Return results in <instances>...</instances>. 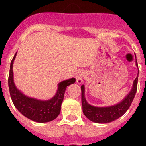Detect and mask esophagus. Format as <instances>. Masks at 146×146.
Segmentation results:
<instances>
[{
    "instance_id": "34e87169",
    "label": "esophagus",
    "mask_w": 146,
    "mask_h": 146,
    "mask_svg": "<svg viewBox=\"0 0 146 146\" xmlns=\"http://www.w3.org/2000/svg\"><path fill=\"white\" fill-rule=\"evenodd\" d=\"M85 77V74L83 72H79L76 74V80L78 84H81L83 81V79Z\"/></svg>"
}]
</instances>
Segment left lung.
Listing matches in <instances>:
<instances>
[{"label":"left lung","instance_id":"left-lung-1","mask_svg":"<svg viewBox=\"0 0 146 146\" xmlns=\"http://www.w3.org/2000/svg\"><path fill=\"white\" fill-rule=\"evenodd\" d=\"M136 65L137 66V60ZM137 80H138V75L134 81L133 87L131 91L125 97L123 101L114 106L105 107V108L94 107L91 104H88L85 98L84 86L82 85L81 86V91H82L81 100H82V112L84 115L90 121L99 123H110L119 118L128 110L131 102L133 101L135 94L137 92Z\"/></svg>","mask_w":146,"mask_h":146}]
</instances>
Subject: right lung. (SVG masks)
<instances>
[{
  "label": "right lung",
  "instance_id": "1",
  "mask_svg": "<svg viewBox=\"0 0 146 146\" xmlns=\"http://www.w3.org/2000/svg\"><path fill=\"white\" fill-rule=\"evenodd\" d=\"M15 53L11 62L9 75V88L10 96L15 108L26 118L38 123H45L53 121L58 116L60 107L64 97V93L68 86L75 82V79L64 80L58 84L55 96L48 101H40L38 99L28 97L17 89L13 80V62L16 57Z\"/></svg>",
  "mask_w": 146,
  "mask_h": 146
}]
</instances>
